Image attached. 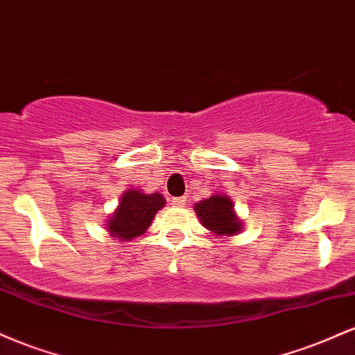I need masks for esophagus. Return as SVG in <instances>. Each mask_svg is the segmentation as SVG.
I'll return each mask as SVG.
<instances>
[{"instance_id": "obj_1", "label": "esophagus", "mask_w": 355, "mask_h": 355, "mask_svg": "<svg viewBox=\"0 0 355 355\" xmlns=\"http://www.w3.org/2000/svg\"><path fill=\"white\" fill-rule=\"evenodd\" d=\"M172 203L175 207H183L187 203V198L185 197H177V198H172Z\"/></svg>"}]
</instances>
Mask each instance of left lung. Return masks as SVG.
<instances>
[{
	"label": "left lung",
	"mask_w": 355,
	"mask_h": 355,
	"mask_svg": "<svg viewBox=\"0 0 355 355\" xmlns=\"http://www.w3.org/2000/svg\"><path fill=\"white\" fill-rule=\"evenodd\" d=\"M193 209L202 225L220 237H232L243 229V222L237 217L234 203L227 195H211L210 198L195 203Z\"/></svg>",
	"instance_id": "obj_1"
}]
</instances>
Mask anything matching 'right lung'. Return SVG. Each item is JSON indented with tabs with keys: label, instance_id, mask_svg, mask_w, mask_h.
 Listing matches in <instances>:
<instances>
[{
	"label": "right lung",
	"instance_id": "add662e5",
	"mask_svg": "<svg viewBox=\"0 0 355 355\" xmlns=\"http://www.w3.org/2000/svg\"><path fill=\"white\" fill-rule=\"evenodd\" d=\"M165 207V198L162 193H144L141 190L130 189L121 195L118 209L107 222V229L112 237L121 242L145 234L158 210Z\"/></svg>",
	"mask_w": 355,
	"mask_h": 355
}]
</instances>
